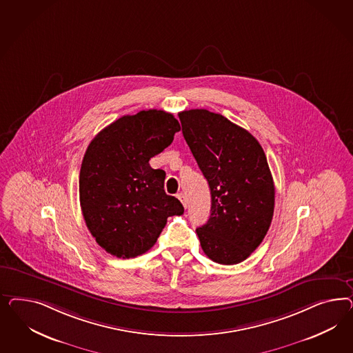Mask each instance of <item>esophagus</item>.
I'll return each mask as SVG.
<instances>
[{
    "instance_id": "obj_1",
    "label": "esophagus",
    "mask_w": 353,
    "mask_h": 353,
    "mask_svg": "<svg viewBox=\"0 0 353 353\" xmlns=\"http://www.w3.org/2000/svg\"><path fill=\"white\" fill-rule=\"evenodd\" d=\"M177 198L181 201V203L183 204V207L186 208V207H188V199H186V195H185V192H179V194H177Z\"/></svg>"
}]
</instances>
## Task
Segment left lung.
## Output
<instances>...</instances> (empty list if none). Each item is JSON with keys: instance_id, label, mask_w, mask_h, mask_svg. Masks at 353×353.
Here are the masks:
<instances>
[{"instance_id": "1", "label": "left lung", "mask_w": 353, "mask_h": 353, "mask_svg": "<svg viewBox=\"0 0 353 353\" xmlns=\"http://www.w3.org/2000/svg\"><path fill=\"white\" fill-rule=\"evenodd\" d=\"M182 134L211 190V216L196 229L204 254L233 265L263 242L274 212V183L257 139L204 108L179 114Z\"/></svg>"}]
</instances>
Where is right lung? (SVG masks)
<instances>
[{
	"label": "right lung",
	"mask_w": 353,
	"mask_h": 353,
	"mask_svg": "<svg viewBox=\"0 0 353 353\" xmlns=\"http://www.w3.org/2000/svg\"><path fill=\"white\" fill-rule=\"evenodd\" d=\"M177 119L161 110L125 115L102 129L81 163L79 194L89 232L108 254L129 259L155 245L181 202L164 192L165 172L149 161L173 141Z\"/></svg>",
	"instance_id": "right-lung-1"
}]
</instances>
